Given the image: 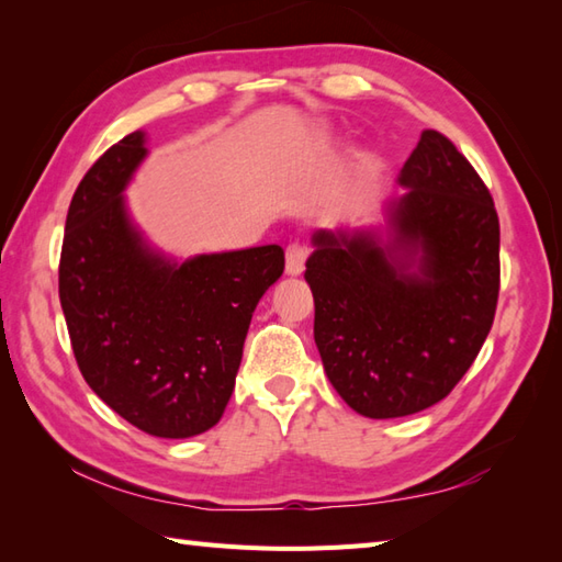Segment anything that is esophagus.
<instances>
[{"mask_svg":"<svg viewBox=\"0 0 562 562\" xmlns=\"http://www.w3.org/2000/svg\"><path fill=\"white\" fill-rule=\"evenodd\" d=\"M305 259L307 247L301 243H291L285 247V273H289V277H301L305 269Z\"/></svg>","mask_w":562,"mask_h":562,"instance_id":"obj_1","label":"esophagus"}]
</instances>
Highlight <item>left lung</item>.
Wrapping results in <instances>:
<instances>
[{
  "label": "left lung",
  "instance_id": "left-lung-1",
  "mask_svg": "<svg viewBox=\"0 0 562 562\" xmlns=\"http://www.w3.org/2000/svg\"><path fill=\"white\" fill-rule=\"evenodd\" d=\"M382 223L319 228L305 281L315 344L356 414L402 418L438 404L476 360L501 291L491 192L435 130L398 170Z\"/></svg>",
  "mask_w": 562,
  "mask_h": 562
}]
</instances>
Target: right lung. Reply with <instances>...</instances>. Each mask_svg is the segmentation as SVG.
Here are the masks:
<instances>
[{
    "label": "right lung",
    "instance_id": "obj_1",
    "mask_svg": "<svg viewBox=\"0 0 562 562\" xmlns=\"http://www.w3.org/2000/svg\"><path fill=\"white\" fill-rule=\"evenodd\" d=\"M146 132L110 146L71 196L59 303L83 380L156 438H192L221 420L259 297L283 273L261 245L180 259L146 238L127 187Z\"/></svg>",
    "mask_w": 562,
    "mask_h": 562
}]
</instances>
